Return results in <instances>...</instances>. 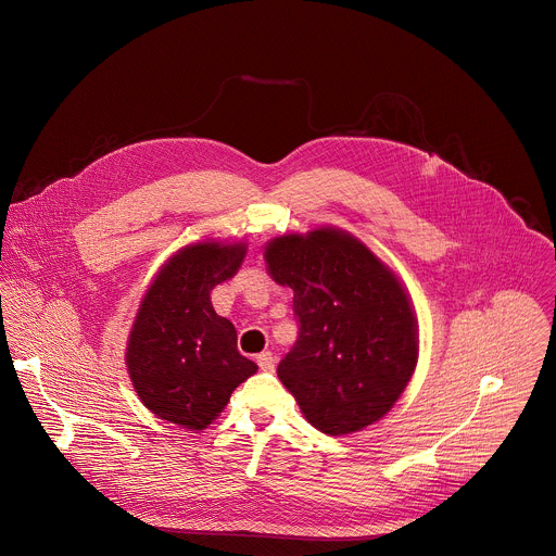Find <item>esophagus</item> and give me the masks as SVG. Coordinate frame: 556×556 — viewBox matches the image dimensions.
<instances>
[{"label": "esophagus", "mask_w": 556, "mask_h": 556, "mask_svg": "<svg viewBox=\"0 0 556 556\" xmlns=\"http://www.w3.org/2000/svg\"><path fill=\"white\" fill-rule=\"evenodd\" d=\"M256 363H258L261 370H274L276 358H274V354H271V352H263V354H258Z\"/></svg>", "instance_id": "1"}]
</instances>
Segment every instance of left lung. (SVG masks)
<instances>
[{"label": "left lung", "mask_w": 556, "mask_h": 556, "mask_svg": "<svg viewBox=\"0 0 556 556\" xmlns=\"http://www.w3.org/2000/svg\"><path fill=\"white\" fill-rule=\"evenodd\" d=\"M263 256L293 289L300 339L278 377L304 418L328 435L383 418L418 363V319L399 276L337 226L274 237Z\"/></svg>", "instance_id": "obj_1"}]
</instances>
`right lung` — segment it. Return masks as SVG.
Returning a JSON list of instances; mask_svg holds the SVG:
<instances>
[{"instance_id": "add662e5", "label": "right lung", "mask_w": 556, "mask_h": 556, "mask_svg": "<svg viewBox=\"0 0 556 556\" xmlns=\"http://www.w3.org/2000/svg\"><path fill=\"white\" fill-rule=\"evenodd\" d=\"M243 241H195L177 250L149 285L134 319L125 363L144 407L189 431L208 427L232 390L256 372L237 352L235 326L219 317L211 291L230 280Z\"/></svg>"}]
</instances>
